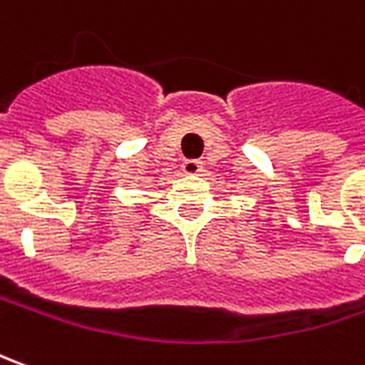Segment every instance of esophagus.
Masks as SVG:
<instances>
[{
	"instance_id": "obj_1",
	"label": "esophagus",
	"mask_w": 365,
	"mask_h": 365,
	"mask_svg": "<svg viewBox=\"0 0 365 365\" xmlns=\"http://www.w3.org/2000/svg\"><path fill=\"white\" fill-rule=\"evenodd\" d=\"M182 171L185 175H197L202 171V163L197 159H185L182 163Z\"/></svg>"
}]
</instances>
